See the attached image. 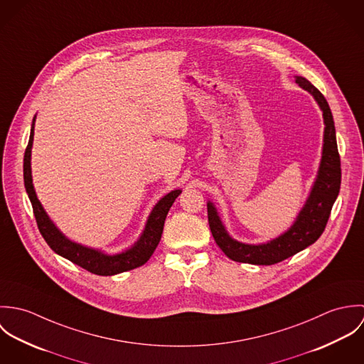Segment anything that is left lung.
Segmentation results:
<instances>
[{"label":"left lung","mask_w":364,"mask_h":364,"mask_svg":"<svg viewBox=\"0 0 364 364\" xmlns=\"http://www.w3.org/2000/svg\"><path fill=\"white\" fill-rule=\"evenodd\" d=\"M296 82L311 92L312 97L322 109L325 132H323V150L322 159L318 171L316 181L312 186L311 195L306 206L300 211L296 223L291 228L280 235L279 238L262 244V245H248L232 240L214 206L208 202V225L213 234L215 244L220 250L235 262L252 263V264H274L282 260L287 259L304 248L314 244L321 234L323 232L328 218L331 215L332 206L338 198L341 189V156L338 153L336 134L332 112L325 97L312 85L311 82L303 77H297Z\"/></svg>","instance_id":"left-lung-1"}]
</instances>
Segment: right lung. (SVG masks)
I'll use <instances>...</instances> for the list:
<instances>
[{"instance_id": "obj_1", "label": "right lung", "mask_w": 364, "mask_h": 364, "mask_svg": "<svg viewBox=\"0 0 364 364\" xmlns=\"http://www.w3.org/2000/svg\"><path fill=\"white\" fill-rule=\"evenodd\" d=\"M35 123V119H33ZM33 143V124L31 129V137L28 147L25 150L23 156V182L28 192V196L31 199L33 214L38 223V228L48 242V245L52 248L55 254L65 259L71 260L73 263L81 266L82 269L100 274V276H112L122 272H127L132 269H136L141 264H144L147 260L151 258V255L156 251V245L161 240V234L164 230V223L166 218V214L175 199L181 195L182 191H172L166 196H164L156 208H153L149 221L146 224V228L140 237V240L134 244L133 248L127 250L126 252L117 254V255H105L100 251L82 247L80 244L71 242L67 240L50 221L46 211L42 208L39 199L36 198L33 183H32V175H31V150Z\"/></svg>"}]
</instances>
